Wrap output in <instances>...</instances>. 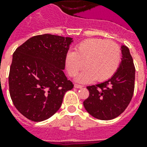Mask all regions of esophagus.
I'll list each match as a JSON object with an SVG mask.
<instances>
[{"label":"esophagus","mask_w":147,"mask_h":147,"mask_svg":"<svg viewBox=\"0 0 147 147\" xmlns=\"http://www.w3.org/2000/svg\"><path fill=\"white\" fill-rule=\"evenodd\" d=\"M74 87H75L76 88H83V86L82 85H80V84H75V85H74Z\"/></svg>","instance_id":"esophagus-1"}]
</instances>
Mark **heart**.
Segmentation results:
<instances>
[{
	"instance_id": "heart-1",
	"label": "heart",
	"mask_w": 147,
	"mask_h": 147,
	"mask_svg": "<svg viewBox=\"0 0 147 147\" xmlns=\"http://www.w3.org/2000/svg\"><path fill=\"white\" fill-rule=\"evenodd\" d=\"M121 58V48L116 43L89 38L80 43L75 52H68L65 65L69 75L76 77L84 63L86 68L78 76V82L88 83L96 78L98 82H104L116 72Z\"/></svg>"
}]
</instances>
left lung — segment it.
<instances>
[{"label": "left lung", "mask_w": 147, "mask_h": 147, "mask_svg": "<svg viewBox=\"0 0 147 147\" xmlns=\"http://www.w3.org/2000/svg\"><path fill=\"white\" fill-rule=\"evenodd\" d=\"M121 61L112 77L88 86L89 96L83 102L90 115L100 120H111L121 115L131 100L134 90L135 68L128 47L121 46Z\"/></svg>", "instance_id": "obj_1"}]
</instances>
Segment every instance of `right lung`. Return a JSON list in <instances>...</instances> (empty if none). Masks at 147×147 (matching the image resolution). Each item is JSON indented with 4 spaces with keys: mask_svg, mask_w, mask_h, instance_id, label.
I'll return each mask as SVG.
<instances>
[{
    "mask_svg": "<svg viewBox=\"0 0 147 147\" xmlns=\"http://www.w3.org/2000/svg\"><path fill=\"white\" fill-rule=\"evenodd\" d=\"M73 40L69 37L36 35L13 55L9 89L14 106L31 121H42L59 110L73 84L63 72L65 58Z\"/></svg>",
    "mask_w": 147,
    "mask_h": 147,
    "instance_id": "right-lung-1",
    "label": "right lung"
}]
</instances>
